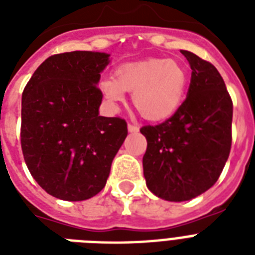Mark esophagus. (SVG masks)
Instances as JSON below:
<instances>
[{"mask_svg":"<svg viewBox=\"0 0 255 255\" xmlns=\"http://www.w3.org/2000/svg\"><path fill=\"white\" fill-rule=\"evenodd\" d=\"M128 131L129 132H137L139 131V127L137 126H135V124H128Z\"/></svg>","mask_w":255,"mask_h":255,"instance_id":"esophagus-1","label":"esophagus"}]
</instances>
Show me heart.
I'll list each match as a JSON object with an SVG mask.
<instances>
[{"label": "heart", "mask_w": 255, "mask_h": 255, "mask_svg": "<svg viewBox=\"0 0 255 255\" xmlns=\"http://www.w3.org/2000/svg\"><path fill=\"white\" fill-rule=\"evenodd\" d=\"M188 71L173 59L151 58L116 67L114 77L100 82V91L112 103L132 92V103L144 119L165 120L173 115L185 98Z\"/></svg>", "instance_id": "heart-1"}]
</instances>
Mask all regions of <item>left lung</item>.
Masks as SVG:
<instances>
[{"label": "left lung", "mask_w": 255, "mask_h": 255, "mask_svg": "<svg viewBox=\"0 0 255 255\" xmlns=\"http://www.w3.org/2000/svg\"><path fill=\"white\" fill-rule=\"evenodd\" d=\"M192 78L186 99L157 126H144L148 189L167 201H188L212 188L232 147L233 102L212 63L181 50Z\"/></svg>", "instance_id": "left-lung-1"}]
</instances>
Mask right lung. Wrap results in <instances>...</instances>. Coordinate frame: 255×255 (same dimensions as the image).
I'll list each match as a JSON object with an SVG mask.
<instances>
[{
  "label": "right lung",
  "instance_id": "add662e5",
  "mask_svg": "<svg viewBox=\"0 0 255 255\" xmlns=\"http://www.w3.org/2000/svg\"><path fill=\"white\" fill-rule=\"evenodd\" d=\"M110 54L51 55L22 94L21 147L42 189L65 201H83L103 189L112 160L127 137L120 118L99 116L100 73Z\"/></svg>",
  "mask_w": 255,
  "mask_h": 255
}]
</instances>
